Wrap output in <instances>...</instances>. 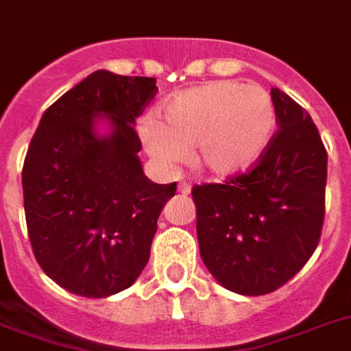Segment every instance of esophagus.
<instances>
[{"mask_svg":"<svg viewBox=\"0 0 351 351\" xmlns=\"http://www.w3.org/2000/svg\"><path fill=\"white\" fill-rule=\"evenodd\" d=\"M178 193H182V195H189L191 193V186H189V184H187V182H178Z\"/></svg>","mask_w":351,"mask_h":351,"instance_id":"obj_1","label":"esophagus"}]
</instances>
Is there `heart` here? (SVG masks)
Wrapping results in <instances>:
<instances>
[{"label":"heart","mask_w":351,"mask_h":351,"mask_svg":"<svg viewBox=\"0 0 351 351\" xmlns=\"http://www.w3.org/2000/svg\"><path fill=\"white\" fill-rule=\"evenodd\" d=\"M276 110L269 93L235 80L210 82L176 93L164 110V123L147 117L138 132L147 152L162 165L182 162L197 147L195 162L219 178L247 173L269 149Z\"/></svg>","instance_id":"obj_1"}]
</instances>
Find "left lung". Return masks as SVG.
Returning <instances> with one entry per match:
<instances>
[{"mask_svg": "<svg viewBox=\"0 0 351 351\" xmlns=\"http://www.w3.org/2000/svg\"><path fill=\"white\" fill-rule=\"evenodd\" d=\"M280 130L259 162L224 184L195 186L200 258L224 289L269 294L311 258L322 232L328 152L311 116L271 90Z\"/></svg>", "mask_w": 351, "mask_h": 351, "instance_id": "8db88e82", "label": "left lung"}]
</instances>
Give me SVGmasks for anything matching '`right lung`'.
<instances>
[{"label": "right lung", "instance_id": "add662e5", "mask_svg": "<svg viewBox=\"0 0 351 351\" xmlns=\"http://www.w3.org/2000/svg\"><path fill=\"white\" fill-rule=\"evenodd\" d=\"M156 79L97 69L51 104L29 143L21 186L31 247L42 271L69 293L106 298L132 285L176 182L141 169L134 130ZM109 123L99 134V121Z\"/></svg>", "mask_w": 351, "mask_h": 351}]
</instances>
